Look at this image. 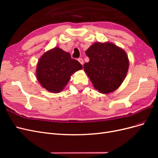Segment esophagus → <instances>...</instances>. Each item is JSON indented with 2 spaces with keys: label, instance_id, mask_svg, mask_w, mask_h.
<instances>
[{
  "label": "esophagus",
  "instance_id": "esophagus-1",
  "mask_svg": "<svg viewBox=\"0 0 158 158\" xmlns=\"http://www.w3.org/2000/svg\"><path fill=\"white\" fill-rule=\"evenodd\" d=\"M78 60V61L80 62V63L82 65V64H84V60H83L82 58H79Z\"/></svg>",
  "mask_w": 158,
  "mask_h": 158
}]
</instances>
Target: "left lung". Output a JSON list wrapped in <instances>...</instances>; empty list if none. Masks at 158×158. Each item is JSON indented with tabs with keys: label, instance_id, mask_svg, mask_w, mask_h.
<instances>
[{
	"label": "left lung",
	"instance_id": "1",
	"mask_svg": "<svg viewBox=\"0 0 158 158\" xmlns=\"http://www.w3.org/2000/svg\"><path fill=\"white\" fill-rule=\"evenodd\" d=\"M89 59L84 69L94 88L102 94L116 90L125 80L129 60L126 52L111 43L97 42L85 51Z\"/></svg>",
	"mask_w": 158,
	"mask_h": 158
}]
</instances>
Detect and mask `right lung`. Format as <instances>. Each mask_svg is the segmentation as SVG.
Returning <instances> with one entry per match:
<instances>
[{
    "label": "right lung",
    "instance_id": "add662e5",
    "mask_svg": "<svg viewBox=\"0 0 158 158\" xmlns=\"http://www.w3.org/2000/svg\"><path fill=\"white\" fill-rule=\"evenodd\" d=\"M82 69L78 60L59 47L43 55L37 65L36 77L43 88L52 93L61 92L76 71Z\"/></svg>",
    "mask_w": 158,
    "mask_h": 158
}]
</instances>
